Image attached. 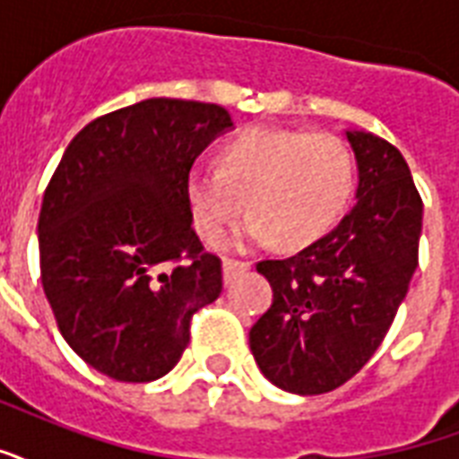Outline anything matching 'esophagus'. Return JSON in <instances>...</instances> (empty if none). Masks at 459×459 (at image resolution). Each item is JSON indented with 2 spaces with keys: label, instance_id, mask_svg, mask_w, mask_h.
<instances>
[{
  "label": "esophagus",
  "instance_id": "obj_1",
  "mask_svg": "<svg viewBox=\"0 0 459 459\" xmlns=\"http://www.w3.org/2000/svg\"><path fill=\"white\" fill-rule=\"evenodd\" d=\"M247 269H250V262L226 257V260H223V279H226V284H230L240 272H247Z\"/></svg>",
  "mask_w": 459,
  "mask_h": 459
}]
</instances>
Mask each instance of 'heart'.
Here are the masks:
<instances>
[{
    "instance_id": "b5f03b06",
    "label": "heart",
    "mask_w": 459,
    "mask_h": 459,
    "mask_svg": "<svg viewBox=\"0 0 459 459\" xmlns=\"http://www.w3.org/2000/svg\"><path fill=\"white\" fill-rule=\"evenodd\" d=\"M354 153L342 136L250 127L221 146L219 168L195 163L187 170L185 197L202 238L219 236L247 202L253 214L221 245L267 243L276 236L286 247H299L337 226L354 195Z\"/></svg>"
}]
</instances>
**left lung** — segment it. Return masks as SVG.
Returning <instances> with one entry per match:
<instances>
[{"label": "left lung", "instance_id": "obj_1", "mask_svg": "<svg viewBox=\"0 0 459 459\" xmlns=\"http://www.w3.org/2000/svg\"><path fill=\"white\" fill-rule=\"evenodd\" d=\"M359 166L356 206L286 260L257 262L274 291L250 330L269 383L323 394L359 373L393 325L419 264L424 204L404 156L370 132H346Z\"/></svg>", "mask_w": 459, "mask_h": 459}]
</instances>
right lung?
Segmentation results:
<instances>
[{"label": "right lung", "instance_id": "obj_1", "mask_svg": "<svg viewBox=\"0 0 459 459\" xmlns=\"http://www.w3.org/2000/svg\"><path fill=\"white\" fill-rule=\"evenodd\" d=\"M233 127L226 108L149 98L69 142L38 219L40 279L62 337L91 368L152 383L219 299L221 260L192 229L185 175Z\"/></svg>", "mask_w": 459, "mask_h": 459}]
</instances>
